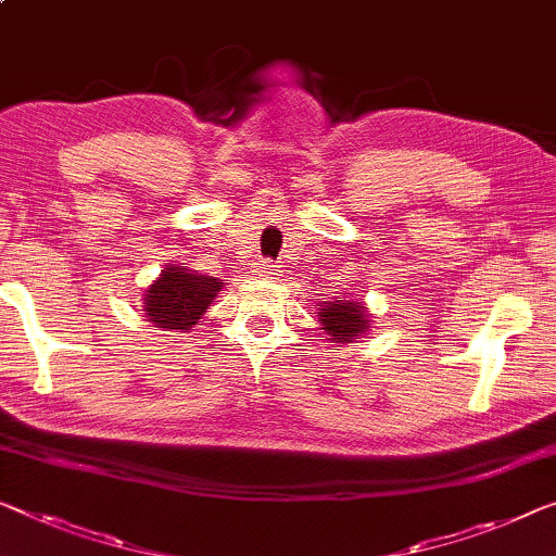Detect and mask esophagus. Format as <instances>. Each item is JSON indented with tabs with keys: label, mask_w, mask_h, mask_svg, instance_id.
<instances>
[{
	"label": "esophagus",
	"mask_w": 556,
	"mask_h": 556,
	"mask_svg": "<svg viewBox=\"0 0 556 556\" xmlns=\"http://www.w3.org/2000/svg\"><path fill=\"white\" fill-rule=\"evenodd\" d=\"M256 275H260L262 279H275L279 275V264L271 262V260H262L260 264L254 267Z\"/></svg>",
	"instance_id": "1"
}]
</instances>
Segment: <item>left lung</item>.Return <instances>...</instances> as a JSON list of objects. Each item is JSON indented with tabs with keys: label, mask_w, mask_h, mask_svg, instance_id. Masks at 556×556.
Here are the masks:
<instances>
[{
	"label": "left lung",
	"mask_w": 556,
	"mask_h": 556,
	"mask_svg": "<svg viewBox=\"0 0 556 556\" xmlns=\"http://www.w3.org/2000/svg\"><path fill=\"white\" fill-rule=\"evenodd\" d=\"M317 319L319 327L331 337V342L339 344L354 342V339H359L364 331L369 329L367 306L354 300H342V296L329 302H319Z\"/></svg>",
	"instance_id": "8db88e82"
}]
</instances>
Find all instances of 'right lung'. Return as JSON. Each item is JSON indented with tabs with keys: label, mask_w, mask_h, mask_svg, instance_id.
Here are the masks:
<instances>
[{
	"label": "right lung",
	"mask_w": 556,
	"mask_h": 556,
	"mask_svg": "<svg viewBox=\"0 0 556 556\" xmlns=\"http://www.w3.org/2000/svg\"><path fill=\"white\" fill-rule=\"evenodd\" d=\"M222 285L225 281L217 277H206L199 271L167 264L162 275L154 279V285H149L142 312L152 325L162 327L164 331H185L197 325V319H202L214 296L222 292Z\"/></svg>",
	"instance_id": "1"
}]
</instances>
